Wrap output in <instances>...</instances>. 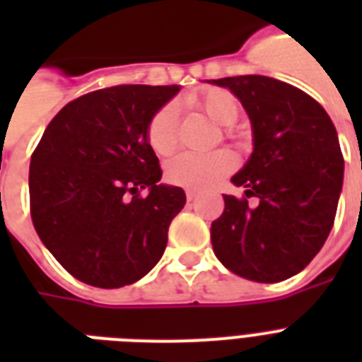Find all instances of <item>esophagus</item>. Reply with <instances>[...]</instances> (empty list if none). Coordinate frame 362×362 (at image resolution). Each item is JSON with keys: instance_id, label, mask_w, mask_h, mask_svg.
I'll list each match as a JSON object with an SVG mask.
<instances>
[{"instance_id": "1", "label": "esophagus", "mask_w": 362, "mask_h": 362, "mask_svg": "<svg viewBox=\"0 0 362 362\" xmlns=\"http://www.w3.org/2000/svg\"><path fill=\"white\" fill-rule=\"evenodd\" d=\"M186 199L189 201V203H192V201H195V199H197V193L189 189V192H186Z\"/></svg>"}]
</instances>
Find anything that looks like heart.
I'll return each mask as SVG.
<instances>
[{
  "instance_id": "1",
  "label": "heart",
  "mask_w": 362,
  "mask_h": 362,
  "mask_svg": "<svg viewBox=\"0 0 362 362\" xmlns=\"http://www.w3.org/2000/svg\"><path fill=\"white\" fill-rule=\"evenodd\" d=\"M195 109L203 110L216 124L231 125L240 118L242 107L238 98L226 88H204L189 98ZM146 141L153 152L167 156L178 144V109L167 103L150 118L146 125ZM237 167V159L227 150L212 153L184 152L167 165V180L170 184L195 192H206Z\"/></svg>"
}]
</instances>
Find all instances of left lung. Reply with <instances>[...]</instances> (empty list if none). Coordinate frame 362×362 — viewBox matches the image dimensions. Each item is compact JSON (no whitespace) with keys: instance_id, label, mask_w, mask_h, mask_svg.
<instances>
[{"instance_id":"8db88e82","label":"left lung","mask_w":362,"mask_h":362,"mask_svg":"<svg viewBox=\"0 0 362 362\" xmlns=\"http://www.w3.org/2000/svg\"><path fill=\"white\" fill-rule=\"evenodd\" d=\"M212 82L240 99L253 127L252 158L231 178L244 195H223V214L210 227L216 257L246 280H287L317 255L334 226L344 178L334 124L287 82L261 75ZM250 197L259 201L255 209Z\"/></svg>"}]
</instances>
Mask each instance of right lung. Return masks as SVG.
<instances>
[{"instance_id":"right-lung-1","label":"right lung","mask_w":362,"mask_h":362,"mask_svg":"<svg viewBox=\"0 0 362 362\" xmlns=\"http://www.w3.org/2000/svg\"><path fill=\"white\" fill-rule=\"evenodd\" d=\"M178 90L122 84L81 95L54 116L31 153L33 227L88 286L135 284L163 255L186 193L159 184L163 170L146 125Z\"/></svg>"}]
</instances>
